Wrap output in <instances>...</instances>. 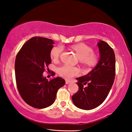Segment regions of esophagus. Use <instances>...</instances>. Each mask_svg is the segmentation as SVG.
Here are the masks:
<instances>
[{
  "label": "esophagus",
  "mask_w": 132,
  "mask_h": 132,
  "mask_svg": "<svg viewBox=\"0 0 132 132\" xmlns=\"http://www.w3.org/2000/svg\"><path fill=\"white\" fill-rule=\"evenodd\" d=\"M70 83H71V81H70L69 80H65V84H70Z\"/></svg>",
  "instance_id": "esophagus-1"
}]
</instances>
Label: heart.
Instances as JSON below:
<instances>
[{
	"instance_id": "1",
	"label": "heart",
	"mask_w": 132,
	"mask_h": 132,
	"mask_svg": "<svg viewBox=\"0 0 132 132\" xmlns=\"http://www.w3.org/2000/svg\"><path fill=\"white\" fill-rule=\"evenodd\" d=\"M72 48L77 53L80 61L82 64L90 67L96 64L97 57L94 54L93 50L90 47L84 43H79L73 45ZM62 50L63 48L61 45L54 46L50 51V56L52 59L54 60L59 59ZM58 71L61 77L66 79H70L79 73V70L77 67L67 64L60 67L58 69Z\"/></svg>"
}]
</instances>
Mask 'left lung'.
Here are the masks:
<instances>
[{"label":"left lung","mask_w":132,"mask_h":132,"mask_svg":"<svg viewBox=\"0 0 132 132\" xmlns=\"http://www.w3.org/2000/svg\"><path fill=\"white\" fill-rule=\"evenodd\" d=\"M100 60L88 74L77 78L79 90L72 96L77 107L90 110L97 107L107 98L114 84L115 76V56L114 50L103 40L97 43ZM88 84L86 87L84 85Z\"/></svg>","instance_id":"obj_1"}]
</instances>
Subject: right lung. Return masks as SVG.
Listing matches in <instances>:
<instances>
[{
	"instance_id": "1",
	"label": "right lung",
	"mask_w": 132,
	"mask_h": 132,
	"mask_svg": "<svg viewBox=\"0 0 132 132\" xmlns=\"http://www.w3.org/2000/svg\"><path fill=\"white\" fill-rule=\"evenodd\" d=\"M52 39L33 37L25 42L17 53L15 61L16 84L25 103L36 108L49 107L54 102L57 92L65 84L57 77L48 80L43 73L52 63L50 51Z\"/></svg>"
}]
</instances>
